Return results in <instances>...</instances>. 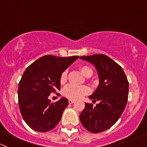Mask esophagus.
Wrapping results in <instances>:
<instances>
[{"mask_svg":"<svg viewBox=\"0 0 147 147\" xmlns=\"http://www.w3.org/2000/svg\"><path fill=\"white\" fill-rule=\"evenodd\" d=\"M68 102L69 104H72L73 102H75V100H69Z\"/></svg>","mask_w":147,"mask_h":147,"instance_id":"obj_1","label":"esophagus"}]
</instances>
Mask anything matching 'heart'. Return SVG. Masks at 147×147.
<instances>
[{"label": "heart", "instance_id": "obj_1", "mask_svg": "<svg viewBox=\"0 0 147 147\" xmlns=\"http://www.w3.org/2000/svg\"><path fill=\"white\" fill-rule=\"evenodd\" d=\"M80 71L82 75L85 77H88L89 75H92L93 70L90 67L87 65H82L80 67ZM67 71L65 70L61 73L60 77V82L61 84H64L67 80ZM90 89L86 86H75V85L69 84L64 88L63 93L64 96L66 98H69L70 100H78L82 98L83 96H86L89 93Z\"/></svg>", "mask_w": 147, "mask_h": 147}]
</instances>
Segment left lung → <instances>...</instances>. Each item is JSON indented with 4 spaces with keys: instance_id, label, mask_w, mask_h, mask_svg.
I'll list each match as a JSON object with an SVG mask.
<instances>
[{
    "instance_id": "1",
    "label": "left lung",
    "mask_w": 147,
    "mask_h": 147,
    "mask_svg": "<svg viewBox=\"0 0 147 147\" xmlns=\"http://www.w3.org/2000/svg\"><path fill=\"white\" fill-rule=\"evenodd\" d=\"M80 59L93 64L99 77L98 88L88 96L99 103L96 107L85 103L80 121L91 133H101L111 128L123 113L128 102V80L123 68L107 56L95 54Z\"/></svg>"
}]
</instances>
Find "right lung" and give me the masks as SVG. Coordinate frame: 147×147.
<instances>
[{"mask_svg":"<svg viewBox=\"0 0 147 147\" xmlns=\"http://www.w3.org/2000/svg\"><path fill=\"white\" fill-rule=\"evenodd\" d=\"M78 58L44 56L24 71L19 84V106L24 120L33 130L47 132L60 121L68 100L63 97L51 103L48 96L60 90L61 73Z\"/></svg>","mask_w":147,"mask_h":147,"instance_id":"add662e5","label":"right lung"}]
</instances>
